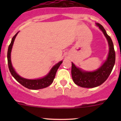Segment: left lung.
Wrapping results in <instances>:
<instances>
[{
    "instance_id": "8db88e82",
    "label": "left lung",
    "mask_w": 121,
    "mask_h": 121,
    "mask_svg": "<svg viewBox=\"0 0 121 121\" xmlns=\"http://www.w3.org/2000/svg\"><path fill=\"white\" fill-rule=\"evenodd\" d=\"M96 24L107 38L109 44V53L107 60L95 71H84L72 63L71 75L73 81L75 84L83 88L96 87L103 84L110 75L115 63V52L111 39L107 35L102 25L99 23Z\"/></svg>"
}]
</instances>
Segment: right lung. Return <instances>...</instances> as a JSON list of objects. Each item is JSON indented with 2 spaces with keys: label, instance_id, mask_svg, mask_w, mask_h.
I'll list each match as a JSON object with an SVG mask.
<instances>
[{
  "label": "right lung",
  "instance_id": "1",
  "mask_svg": "<svg viewBox=\"0 0 121 121\" xmlns=\"http://www.w3.org/2000/svg\"><path fill=\"white\" fill-rule=\"evenodd\" d=\"M17 32L12 39V41H11L10 44L8 48V66L10 72L12 76L16 79L17 82L23 85V86H25L26 88L30 89V90H39V89L44 88L47 87L49 86L50 85L52 84L53 82V80L54 79L55 76H56V72H57V69L59 68L60 65L61 64L63 63L62 61H60L57 64H56L52 69L49 72L47 75L43 78H41L40 79H36V80H29V79L24 78L21 77L19 75H18L16 71H14V68L12 66V62H11V58H10V54L11 51H12V47H13V43H14L15 38L16 37L17 35L18 34Z\"/></svg>",
  "mask_w": 121,
  "mask_h": 121
}]
</instances>
